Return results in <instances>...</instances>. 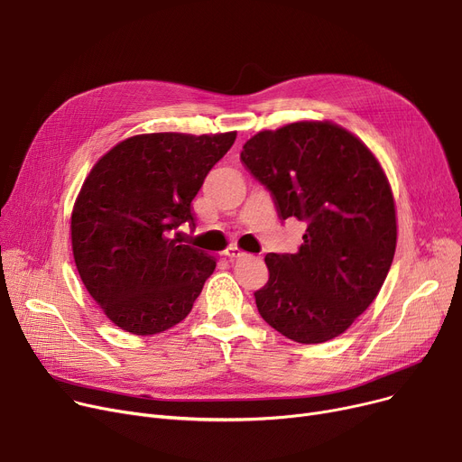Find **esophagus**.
Instances as JSON below:
<instances>
[{
	"mask_svg": "<svg viewBox=\"0 0 462 462\" xmlns=\"http://www.w3.org/2000/svg\"><path fill=\"white\" fill-rule=\"evenodd\" d=\"M225 256H226L228 260H237V258H241V256H245V253H244V251H241L239 247L232 245V247H228V249L225 251Z\"/></svg>",
	"mask_w": 462,
	"mask_h": 462,
	"instance_id": "obj_1",
	"label": "esophagus"
}]
</instances>
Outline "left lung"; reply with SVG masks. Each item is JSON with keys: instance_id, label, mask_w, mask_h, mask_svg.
<instances>
[{"instance_id": "1", "label": "left lung", "mask_w": 462, "mask_h": 462, "mask_svg": "<svg viewBox=\"0 0 462 462\" xmlns=\"http://www.w3.org/2000/svg\"><path fill=\"white\" fill-rule=\"evenodd\" d=\"M282 218L307 223L294 254H265L260 317L301 345L345 333L378 296L397 247L392 185L374 153L333 121H296L241 152Z\"/></svg>"}]
</instances>
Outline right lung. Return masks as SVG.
Returning a JSON list of instances; mask_svg holds the SVG:
<instances>
[{
    "label": "right lung",
    "mask_w": 462,
    "mask_h": 462,
    "mask_svg": "<svg viewBox=\"0 0 462 462\" xmlns=\"http://www.w3.org/2000/svg\"><path fill=\"white\" fill-rule=\"evenodd\" d=\"M236 134H136L89 170L70 213L72 256L117 328L145 337L187 319L217 258L176 230L197 221L190 202Z\"/></svg>",
    "instance_id": "add662e5"
}]
</instances>
